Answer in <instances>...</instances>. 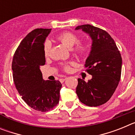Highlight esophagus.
Returning <instances> with one entry per match:
<instances>
[{
  "label": "esophagus",
  "mask_w": 135,
  "mask_h": 135,
  "mask_svg": "<svg viewBox=\"0 0 135 135\" xmlns=\"http://www.w3.org/2000/svg\"><path fill=\"white\" fill-rule=\"evenodd\" d=\"M66 78H61V79L59 80H60V82H61V83H63V82H64V81H65V80H66Z\"/></svg>",
  "instance_id": "34e87169"
}]
</instances>
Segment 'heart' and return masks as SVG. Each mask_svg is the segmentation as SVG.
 <instances>
[{
    "label": "heart",
    "instance_id": "obj_1",
    "mask_svg": "<svg viewBox=\"0 0 135 135\" xmlns=\"http://www.w3.org/2000/svg\"><path fill=\"white\" fill-rule=\"evenodd\" d=\"M56 40L59 41V42L66 46L67 48L71 49L78 42V37L74 34L70 33V32H64L62 34H59L57 36ZM86 51L85 46L82 45H78L76 49H75V53L77 55L84 54ZM50 52V44L49 42H46L44 47V53L46 57L49 55ZM64 70L68 71L70 70V66L68 64H65L64 65Z\"/></svg>",
    "mask_w": 135,
    "mask_h": 135
}]
</instances>
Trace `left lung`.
<instances>
[{
  "mask_svg": "<svg viewBox=\"0 0 135 135\" xmlns=\"http://www.w3.org/2000/svg\"><path fill=\"white\" fill-rule=\"evenodd\" d=\"M82 30L92 40L90 51L84 67L92 78L85 82L78 78L76 94L82 103L90 107L104 104L112 97L121 77V55L108 32L91 25H82Z\"/></svg>",
  "mask_w": 135,
  "mask_h": 135,
  "instance_id": "left-lung-1",
  "label": "left lung"
}]
</instances>
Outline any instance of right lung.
Wrapping results in <instances>:
<instances>
[{
	"instance_id": "obj_1",
	"label": "right lung",
	"mask_w": 135,
	"mask_h": 135,
	"mask_svg": "<svg viewBox=\"0 0 135 135\" xmlns=\"http://www.w3.org/2000/svg\"><path fill=\"white\" fill-rule=\"evenodd\" d=\"M51 29L34 30L17 49L12 62L16 89L23 101L40 112L53 109L59 101L62 84L59 81L45 80L40 66L45 64L44 44Z\"/></svg>"
}]
</instances>
